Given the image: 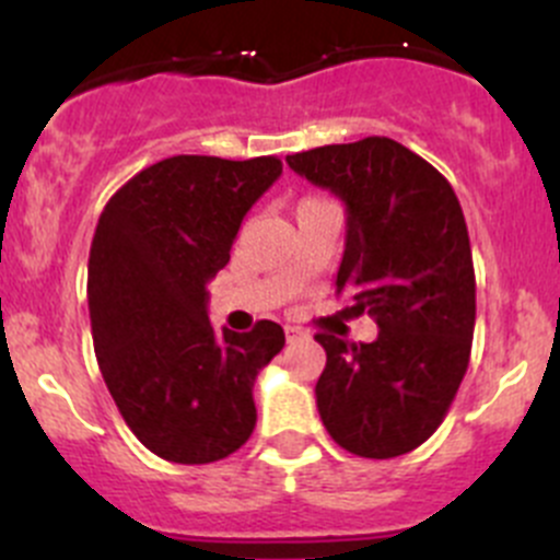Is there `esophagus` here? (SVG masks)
I'll use <instances>...</instances> for the list:
<instances>
[{
    "label": "esophagus",
    "instance_id": "esophagus-1",
    "mask_svg": "<svg viewBox=\"0 0 560 560\" xmlns=\"http://www.w3.org/2000/svg\"><path fill=\"white\" fill-rule=\"evenodd\" d=\"M284 332H287V341L290 343L303 341V338H306V330H301V327H295V325H287Z\"/></svg>",
    "mask_w": 560,
    "mask_h": 560
}]
</instances>
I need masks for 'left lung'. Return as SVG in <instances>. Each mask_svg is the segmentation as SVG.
Here are the masks:
<instances>
[{"label":"left lung","mask_w":560,"mask_h":560,"mask_svg":"<svg viewBox=\"0 0 560 560\" xmlns=\"http://www.w3.org/2000/svg\"><path fill=\"white\" fill-rule=\"evenodd\" d=\"M287 165L347 206L336 292L380 325L371 343L316 332L327 363L316 409L338 447L406 455L433 436L471 358L477 284L453 186L389 138L319 145Z\"/></svg>","instance_id":"obj_1"}]
</instances>
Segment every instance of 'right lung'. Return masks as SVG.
Returning <instances> with one entry per match:
<instances>
[{
    "label": "right lung",
    "instance_id": "right-lung-1",
    "mask_svg": "<svg viewBox=\"0 0 560 560\" xmlns=\"http://www.w3.org/2000/svg\"><path fill=\"white\" fill-rule=\"evenodd\" d=\"M279 175L276 156L180 154L129 178L100 213L89 252L94 352L129 431L165 460H222L254 431V380L284 330L270 319L213 330L206 284Z\"/></svg>",
    "mask_w": 560,
    "mask_h": 560
}]
</instances>
